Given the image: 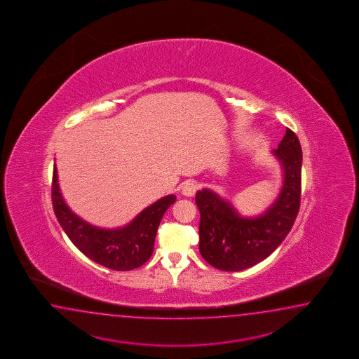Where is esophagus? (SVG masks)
<instances>
[{
	"mask_svg": "<svg viewBox=\"0 0 359 359\" xmlns=\"http://www.w3.org/2000/svg\"><path fill=\"white\" fill-rule=\"evenodd\" d=\"M197 184L194 181H187L183 183L182 194L184 196L191 197L196 194Z\"/></svg>",
	"mask_w": 359,
	"mask_h": 359,
	"instance_id": "1",
	"label": "esophagus"
}]
</instances>
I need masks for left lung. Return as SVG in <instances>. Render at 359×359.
<instances>
[{"label": "left lung", "mask_w": 359, "mask_h": 359, "mask_svg": "<svg viewBox=\"0 0 359 359\" xmlns=\"http://www.w3.org/2000/svg\"><path fill=\"white\" fill-rule=\"evenodd\" d=\"M273 154L283 168V187L267 210L256 218L239 215L231 203L211 190L197 191L200 253L211 266L241 271L259 264L279 247L294 224L301 204L302 149L287 128Z\"/></svg>", "instance_id": "left-lung-1"}]
</instances>
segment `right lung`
<instances>
[{
    "instance_id": "1",
    "label": "right lung",
    "mask_w": 359,
    "mask_h": 359,
    "mask_svg": "<svg viewBox=\"0 0 359 359\" xmlns=\"http://www.w3.org/2000/svg\"><path fill=\"white\" fill-rule=\"evenodd\" d=\"M176 198V195L162 197L125 226L103 229L86 223L70 210L60 191L56 164L53 168L52 204L58 223L86 257L117 271L133 270L150 259L159 223Z\"/></svg>"
}]
</instances>
